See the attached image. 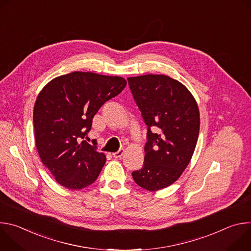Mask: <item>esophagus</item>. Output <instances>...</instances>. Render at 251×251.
I'll return each mask as SVG.
<instances>
[{"label":"esophagus","mask_w":251,"mask_h":251,"mask_svg":"<svg viewBox=\"0 0 251 251\" xmlns=\"http://www.w3.org/2000/svg\"><path fill=\"white\" fill-rule=\"evenodd\" d=\"M124 149H120V150H118L117 152H115V153H113L112 155H113V157L114 158H116V159H120L123 155H124Z\"/></svg>","instance_id":"1"}]
</instances>
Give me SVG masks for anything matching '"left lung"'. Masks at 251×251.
<instances>
[{
    "label": "left lung",
    "mask_w": 251,
    "mask_h": 251,
    "mask_svg": "<svg viewBox=\"0 0 251 251\" xmlns=\"http://www.w3.org/2000/svg\"><path fill=\"white\" fill-rule=\"evenodd\" d=\"M127 80L147 125L144 165L132 176L141 188L158 191L175 183L192 159L200 132L199 107L185 85L167 75Z\"/></svg>",
    "instance_id": "obj_1"
}]
</instances>
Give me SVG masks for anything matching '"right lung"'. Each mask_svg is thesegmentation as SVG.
<instances>
[{
	"label": "right lung",
	"instance_id": "add662e5",
	"mask_svg": "<svg viewBox=\"0 0 251 251\" xmlns=\"http://www.w3.org/2000/svg\"><path fill=\"white\" fill-rule=\"evenodd\" d=\"M126 84L119 76L75 71L55 77L40 92L33 108L35 145L59 185L80 190L95 182L106 157L84 138L100 107Z\"/></svg>",
	"mask_w": 251,
	"mask_h": 251
}]
</instances>
